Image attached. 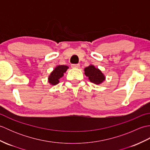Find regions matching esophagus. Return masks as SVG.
<instances>
[{
  "label": "esophagus",
  "mask_w": 150,
  "mask_h": 150,
  "mask_svg": "<svg viewBox=\"0 0 150 150\" xmlns=\"http://www.w3.org/2000/svg\"><path fill=\"white\" fill-rule=\"evenodd\" d=\"M71 68H80V65L79 64H71Z\"/></svg>",
  "instance_id": "obj_1"
}]
</instances>
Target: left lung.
<instances>
[{
  "mask_svg": "<svg viewBox=\"0 0 150 150\" xmlns=\"http://www.w3.org/2000/svg\"><path fill=\"white\" fill-rule=\"evenodd\" d=\"M84 74L88 77L90 82L95 84H100L105 80V76L103 73L93 65H90L85 68Z\"/></svg>",
  "mask_w": 150,
  "mask_h": 150,
  "instance_id": "1",
  "label": "left lung"
}]
</instances>
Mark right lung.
Instances as JSON below:
<instances>
[{"label": "right lung", "mask_w": 150, "mask_h": 150, "mask_svg": "<svg viewBox=\"0 0 150 150\" xmlns=\"http://www.w3.org/2000/svg\"><path fill=\"white\" fill-rule=\"evenodd\" d=\"M68 66L64 65H59L53 69L48 77V82L52 85H56L59 82V79L64 75Z\"/></svg>", "instance_id": "1"}]
</instances>
